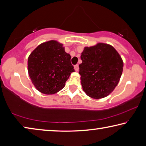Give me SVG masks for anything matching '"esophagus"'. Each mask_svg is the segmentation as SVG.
Segmentation results:
<instances>
[{"label": "esophagus", "instance_id": "esophagus-1", "mask_svg": "<svg viewBox=\"0 0 146 146\" xmlns=\"http://www.w3.org/2000/svg\"><path fill=\"white\" fill-rule=\"evenodd\" d=\"M74 68H75V70L76 71H78L79 68H78V64H76V65H75V66H74Z\"/></svg>", "mask_w": 146, "mask_h": 146}]
</instances>
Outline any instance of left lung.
<instances>
[{"label": "left lung", "instance_id": "8db88e82", "mask_svg": "<svg viewBox=\"0 0 146 146\" xmlns=\"http://www.w3.org/2000/svg\"><path fill=\"white\" fill-rule=\"evenodd\" d=\"M80 58L79 74L84 91L94 98L107 97L122 75L123 64L119 54L113 46L98 43L86 47Z\"/></svg>", "mask_w": 146, "mask_h": 146}]
</instances>
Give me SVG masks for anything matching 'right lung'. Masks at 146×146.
Masks as SVG:
<instances>
[{
  "label": "right lung",
  "instance_id": "add662e5",
  "mask_svg": "<svg viewBox=\"0 0 146 146\" xmlns=\"http://www.w3.org/2000/svg\"><path fill=\"white\" fill-rule=\"evenodd\" d=\"M28 68L35 87L47 95L61 90L75 71L70 55L55 40L42 43L35 49L28 57Z\"/></svg>",
  "mask_w": 146,
  "mask_h": 146
}]
</instances>
